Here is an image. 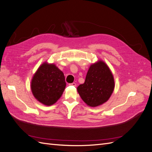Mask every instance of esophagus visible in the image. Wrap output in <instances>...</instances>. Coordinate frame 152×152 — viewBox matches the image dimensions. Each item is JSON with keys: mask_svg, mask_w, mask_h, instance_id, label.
Masks as SVG:
<instances>
[{"mask_svg": "<svg viewBox=\"0 0 152 152\" xmlns=\"http://www.w3.org/2000/svg\"><path fill=\"white\" fill-rule=\"evenodd\" d=\"M69 85H70V86H75V87H76V86H77V84H76V83H75V82H73V83L69 84Z\"/></svg>", "mask_w": 152, "mask_h": 152, "instance_id": "esophagus-1", "label": "esophagus"}]
</instances>
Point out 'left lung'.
<instances>
[{
    "label": "left lung",
    "instance_id": "1",
    "mask_svg": "<svg viewBox=\"0 0 152 152\" xmlns=\"http://www.w3.org/2000/svg\"><path fill=\"white\" fill-rule=\"evenodd\" d=\"M115 81L108 65L98 60L90 66L84 84L77 87L80 98L91 107L107 102L113 93Z\"/></svg>",
    "mask_w": 152,
    "mask_h": 152
}]
</instances>
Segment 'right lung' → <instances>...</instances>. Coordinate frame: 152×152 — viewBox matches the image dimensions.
Segmentation results:
<instances>
[{
	"label": "right lung",
	"mask_w": 152,
	"mask_h": 152,
	"mask_svg": "<svg viewBox=\"0 0 152 152\" xmlns=\"http://www.w3.org/2000/svg\"><path fill=\"white\" fill-rule=\"evenodd\" d=\"M66 82L62 71L53 63L44 62L34 75L31 90L37 100L44 105L54 104L60 98Z\"/></svg>",
	"instance_id": "add662e5"
}]
</instances>
